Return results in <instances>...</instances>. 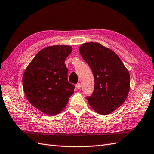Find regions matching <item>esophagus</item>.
<instances>
[{
    "label": "esophagus",
    "mask_w": 154,
    "mask_h": 154,
    "mask_svg": "<svg viewBox=\"0 0 154 154\" xmlns=\"http://www.w3.org/2000/svg\"><path fill=\"white\" fill-rule=\"evenodd\" d=\"M76 87L77 89H78V90H79V89H80V87H81L80 83H78V84L76 85Z\"/></svg>",
    "instance_id": "1"
}]
</instances>
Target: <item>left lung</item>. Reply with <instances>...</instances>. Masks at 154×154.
Wrapping results in <instances>:
<instances>
[{"label":"left lung","instance_id":"1","mask_svg":"<svg viewBox=\"0 0 154 154\" xmlns=\"http://www.w3.org/2000/svg\"><path fill=\"white\" fill-rule=\"evenodd\" d=\"M80 53L94 76V91L86 97L89 104L99 114L111 113L127 97L130 90L128 70L114 51L100 43H84Z\"/></svg>","mask_w":154,"mask_h":154}]
</instances>
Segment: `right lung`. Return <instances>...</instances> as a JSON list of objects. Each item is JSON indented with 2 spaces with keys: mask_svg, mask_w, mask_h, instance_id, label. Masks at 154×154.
<instances>
[{
  "mask_svg": "<svg viewBox=\"0 0 154 154\" xmlns=\"http://www.w3.org/2000/svg\"><path fill=\"white\" fill-rule=\"evenodd\" d=\"M72 47L54 45L45 47L31 61L23 75V91L33 107L53 116L66 107L74 94V86L68 81L64 61Z\"/></svg>",
  "mask_w": 154,
  "mask_h": 154,
  "instance_id": "add662e5",
  "label": "right lung"
}]
</instances>
